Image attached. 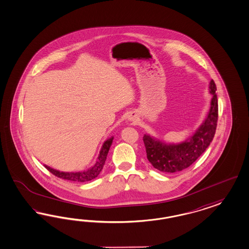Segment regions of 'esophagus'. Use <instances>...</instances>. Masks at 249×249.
Wrapping results in <instances>:
<instances>
[{
	"label": "esophagus",
	"instance_id": "34e87169",
	"mask_svg": "<svg viewBox=\"0 0 249 249\" xmlns=\"http://www.w3.org/2000/svg\"><path fill=\"white\" fill-rule=\"evenodd\" d=\"M128 120L131 121H136V119H135L134 117H132V116H131V117H129V119H128Z\"/></svg>",
	"mask_w": 249,
	"mask_h": 249
}]
</instances>
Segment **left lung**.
<instances>
[{"label": "left lung", "instance_id": "obj_1", "mask_svg": "<svg viewBox=\"0 0 249 249\" xmlns=\"http://www.w3.org/2000/svg\"><path fill=\"white\" fill-rule=\"evenodd\" d=\"M215 82L209 83V93L212 95L209 113L194 134L180 143H166L150 135L143 136L148 161L158 170L174 173L188 168L201 156L215 136L218 117V104L215 94Z\"/></svg>", "mask_w": 249, "mask_h": 249}]
</instances>
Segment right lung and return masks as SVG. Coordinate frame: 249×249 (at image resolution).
Returning <instances> with one entry per match:
<instances>
[{
    "label": "right lung",
    "mask_w": 249,
    "mask_h": 249,
    "mask_svg": "<svg viewBox=\"0 0 249 249\" xmlns=\"http://www.w3.org/2000/svg\"><path fill=\"white\" fill-rule=\"evenodd\" d=\"M112 142H113V137L107 139L106 142H104L102 147H101L100 154L98 156V159L95 162L94 165L91 168L85 170V171H81V172H62V171H59V170L50 168L46 165H44V166L51 173H53V175L60 178H62V179H67V180L76 182H86L92 180L101 173L103 166L105 164V161H106L107 155L108 153L109 148L112 144Z\"/></svg>",
    "instance_id": "1"
}]
</instances>
